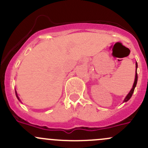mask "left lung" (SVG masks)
<instances>
[{"instance_id":"1","label":"left lung","mask_w":148,"mask_h":148,"mask_svg":"<svg viewBox=\"0 0 148 148\" xmlns=\"http://www.w3.org/2000/svg\"><path fill=\"white\" fill-rule=\"evenodd\" d=\"M136 76H135V81H134V83H133V87H132V89L131 90V91L129 92V93L127 95V96L125 97V98L123 100V102H126V101H128V100L131 99V97H132V95H133V92H134V90H135V87H136V85H137V82H138V74H137V68H138V63L137 62L136 63Z\"/></svg>"}]
</instances>
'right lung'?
<instances>
[{"label": "right lung", "instance_id": "1", "mask_svg": "<svg viewBox=\"0 0 148 148\" xmlns=\"http://www.w3.org/2000/svg\"><path fill=\"white\" fill-rule=\"evenodd\" d=\"M15 95H16V97H17V99H18V100H19V101H20V98H19V97H18V96H17V93L16 90H15Z\"/></svg>", "mask_w": 148, "mask_h": 148}]
</instances>
